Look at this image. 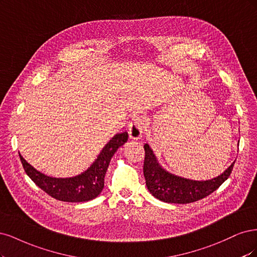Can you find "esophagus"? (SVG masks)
I'll return each instance as SVG.
<instances>
[{
    "label": "esophagus",
    "instance_id": "1",
    "mask_svg": "<svg viewBox=\"0 0 257 257\" xmlns=\"http://www.w3.org/2000/svg\"><path fill=\"white\" fill-rule=\"evenodd\" d=\"M145 119L143 116H135L128 125V134L131 140H140L143 135Z\"/></svg>",
    "mask_w": 257,
    "mask_h": 257
}]
</instances>
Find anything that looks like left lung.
Listing matches in <instances>:
<instances>
[{"label":"left lung","instance_id":"8db88e82","mask_svg":"<svg viewBox=\"0 0 257 257\" xmlns=\"http://www.w3.org/2000/svg\"><path fill=\"white\" fill-rule=\"evenodd\" d=\"M144 177L148 191L156 198L174 204H188L208 196L229 177L235 161L220 174L208 180H193L184 178L165 171L157 161L152 148L144 145Z\"/></svg>","mask_w":257,"mask_h":257}]
</instances>
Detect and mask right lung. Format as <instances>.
<instances>
[{"mask_svg": "<svg viewBox=\"0 0 257 257\" xmlns=\"http://www.w3.org/2000/svg\"><path fill=\"white\" fill-rule=\"evenodd\" d=\"M128 134L125 131L122 134L115 135L107 142L97 159L90 167L81 174L68 178H56L47 176L37 171L23 159L19 154L23 169L28 176L44 191L63 202L80 203L94 200L101 193L104 187V176L113 155L120 146L127 142Z\"/></svg>", "mask_w": 257, "mask_h": 257, "instance_id": "right-lung-1", "label": "right lung"}]
</instances>
